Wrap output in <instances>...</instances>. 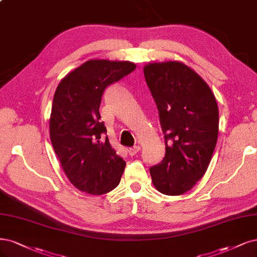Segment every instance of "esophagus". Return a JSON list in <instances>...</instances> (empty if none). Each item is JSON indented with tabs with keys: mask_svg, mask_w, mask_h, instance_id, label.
Listing matches in <instances>:
<instances>
[{
	"mask_svg": "<svg viewBox=\"0 0 257 257\" xmlns=\"http://www.w3.org/2000/svg\"><path fill=\"white\" fill-rule=\"evenodd\" d=\"M139 151H140V147H139V146H135V147L130 148V149L127 150V152H128V154H130L131 156L136 155Z\"/></svg>",
	"mask_w": 257,
	"mask_h": 257,
	"instance_id": "34e87169",
	"label": "esophagus"
}]
</instances>
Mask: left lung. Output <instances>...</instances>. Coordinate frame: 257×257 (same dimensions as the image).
Segmentation results:
<instances>
[{"label": "left lung", "mask_w": 257, "mask_h": 257, "mask_svg": "<svg viewBox=\"0 0 257 257\" xmlns=\"http://www.w3.org/2000/svg\"><path fill=\"white\" fill-rule=\"evenodd\" d=\"M145 78L165 135L163 161L150 168L155 188L180 196L202 179L218 139L219 110L208 85L179 61L149 64Z\"/></svg>", "instance_id": "obj_1"}]
</instances>
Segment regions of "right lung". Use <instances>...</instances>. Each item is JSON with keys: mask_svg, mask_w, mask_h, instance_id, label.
I'll return each instance as SVG.
<instances>
[{"mask_svg": "<svg viewBox=\"0 0 257 257\" xmlns=\"http://www.w3.org/2000/svg\"><path fill=\"white\" fill-rule=\"evenodd\" d=\"M136 69L130 61L88 60L56 88L50 137L60 165L77 189L104 194L116 188L125 162L111 148L99 111L106 88Z\"/></svg>", "mask_w": 257, "mask_h": 257, "instance_id": "1", "label": "right lung"}]
</instances>
